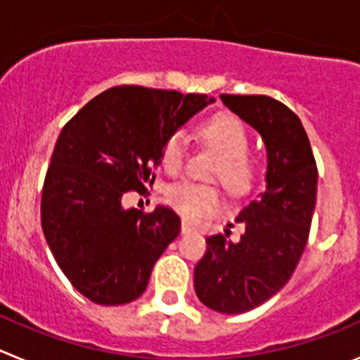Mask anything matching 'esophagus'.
<instances>
[{"mask_svg":"<svg viewBox=\"0 0 360 360\" xmlns=\"http://www.w3.org/2000/svg\"><path fill=\"white\" fill-rule=\"evenodd\" d=\"M191 232H195V227H193L189 221H186V219H184V221H182V234H191Z\"/></svg>","mask_w":360,"mask_h":360,"instance_id":"1","label":"esophagus"}]
</instances>
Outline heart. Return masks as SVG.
I'll return each instance as SVG.
<instances>
[{"label": "heart", "instance_id": "heart-1", "mask_svg": "<svg viewBox=\"0 0 360 360\" xmlns=\"http://www.w3.org/2000/svg\"><path fill=\"white\" fill-rule=\"evenodd\" d=\"M198 133L203 144L219 155L214 178H219L234 193L249 191L254 182V162L249 157V131L243 122L231 113H218L205 120ZM186 133H171L160 149L162 167L169 174H176L186 164ZM165 198L178 214L189 221H202L224 207V196L218 187L191 180L173 184Z\"/></svg>", "mask_w": 360, "mask_h": 360}]
</instances>
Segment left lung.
I'll return each mask as SVG.
<instances>
[{
    "label": "left lung",
    "mask_w": 360,
    "mask_h": 360,
    "mask_svg": "<svg viewBox=\"0 0 360 360\" xmlns=\"http://www.w3.org/2000/svg\"><path fill=\"white\" fill-rule=\"evenodd\" d=\"M219 98L262 135L266 186L236 216L245 225L240 241L224 234L205 238L195 290L211 310L243 314L278 294L303 256L316 209L317 165L303 124L285 104L266 95Z\"/></svg>",
    "instance_id": "1"
}]
</instances>
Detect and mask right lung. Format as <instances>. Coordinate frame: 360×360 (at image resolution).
<instances>
[{
  "instance_id": "right-lung-1",
  "label": "right lung",
  "mask_w": 360,
  "mask_h": 360,
  "mask_svg": "<svg viewBox=\"0 0 360 360\" xmlns=\"http://www.w3.org/2000/svg\"><path fill=\"white\" fill-rule=\"evenodd\" d=\"M211 103L202 94L115 86L66 122L44 178L41 225L84 297L113 307L144 294L153 266L180 234V218L164 205L124 209L122 196L155 180L165 139Z\"/></svg>"
}]
</instances>
